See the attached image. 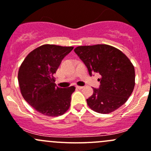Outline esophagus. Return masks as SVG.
<instances>
[{
    "mask_svg": "<svg viewBox=\"0 0 151 151\" xmlns=\"http://www.w3.org/2000/svg\"><path fill=\"white\" fill-rule=\"evenodd\" d=\"M76 88L78 89H82L83 88V86H76Z\"/></svg>",
    "mask_w": 151,
    "mask_h": 151,
    "instance_id": "1",
    "label": "esophagus"
}]
</instances>
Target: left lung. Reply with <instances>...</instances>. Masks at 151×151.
<instances>
[{
	"mask_svg": "<svg viewBox=\"0 0 151 151\" xmlns=\"http://www.w3.org/2000/svg\"><path fill=\"white\" fill-rule=\"evenodd\" d=\"M84 63L89 76L101 75L98 89L86 99L95 111L109 114L126 102L135 85L134 67L128 57L116 47L108 45L78 46L74 49Z\"/></svg>",
	"mask_w": 151,
	"mask_h": 151,
	"instance_id": "1",
	"label": "left lung"
}]
</instances>
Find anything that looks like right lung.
Returning a JSON list of instances; mask_svg holds the SVG:
<instances>
[{"mask_svg":"<svg viewBox=\"0 0 151 151\" xmlns=\"http://www.w3.org/2000/svg\"><path fill=\"white\" fill-rule=\"evenodd\" d=\"M73 49V47L43 45L25 57L19 69L18 82L23 98L44 115H62L70 106L75 86L58 87L53 75Z\"/></svg>","mask_w":151,"mask_h":151,"instance_id":"1","label":"right lung"}]
</instances>
